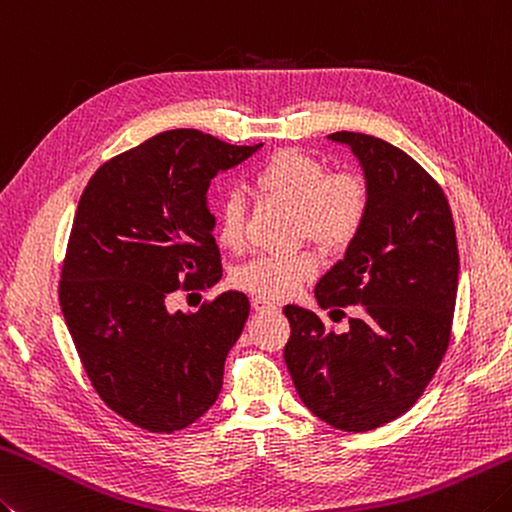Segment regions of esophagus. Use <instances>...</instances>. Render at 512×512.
I'll return each instance as SVG.
<instances>
[{"mask_svg":"<svg viewBox=\"0 0 512 512\" xmlns=\"http://www.w3.org/2000/svg\"><path fill=\"white\" fill-rule=\"evenodd\" d=\"M253 308L257 310V313H264V310H277V304L273 302V299L255 295V297H253Z\"/></svg>","mask_w":512,"mask_h":512,"instance_id":"obj_1","label":"esophagus"}]
</instances>
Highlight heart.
Segmentation results:
<instances>
[{
  "label": "heart",
  "instance_id": "b5f03b06",
  "mask_svg": "<svg viewBox=\"0 0 512 512\" xmlns=\"http://www.w3.org/2000/svg\"><path fill=\"white\" fill-rule=\"evenodd\" d=\"M253 186L259 195L297 208V233L324 248H344L359 235L368 215V188L353 173H328L315 157L279 150L257 168ZM246 239L244 204L230 195L217 210V242L239 250ZM317 273L310 250L293 255H257L235 270V284L259 297L282 299Z\"/></svg>",
  "mask_w": 512,
  "mask_h": 512
}]
</instances>
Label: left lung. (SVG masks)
Here are the masks:
<instances>
[{
	"label": "left lung",
	"mask_w": 512,
	"mask_h": 512,
	"mask_svg": "<svg viewBox=\"0 0 512 512\" xmlns=\"http://www.w3.org/2000/svg\"><path fill=\"white\" fill-rule=\"evenodd\" d=\"M328 139L359 159L368 215L315 297L322 308L357 306V315L335 333L313 310L284 306V359L310 413L366 433L404 415L442 364L457 299V237L444 190L404 150L348 130Z\"/></svg>",
	"instance_id": "8db88e82"
}]
</instances>
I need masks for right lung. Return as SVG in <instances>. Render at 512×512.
I'll use <instances>...</instances> for the list:
<instances>
[{"mask_svg": "<svg viewBox=\"0 0 512 512\" xmlns=\"http://www.w3.org/2000/svg\"><path fill=\"white\" fill-rule=\"evenodd\" d=\"M259 148L166 130L99 166L77 204L59 306L97 395L148 433L197 422L222 390L248 297L228 290L197 313H168L166 297L219 282L210 179Z\"/></svg>", "mask_w": 512, "mask_h": 512, "instance_id": "obj_1", "label": "right lung"}]
</instances>
